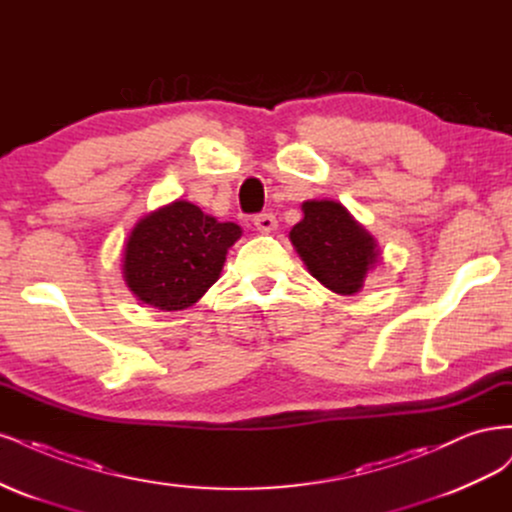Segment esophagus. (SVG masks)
Segmentation results:
<instances>
[{
	"label": "esophagus",
	"mask_w": 512,
	"mask_h": 512,
	"mask_svg": "<svg viewBox=\"0 0 512 512\" xmlns=\"http://www.w3.org/2000/svg\"><path fill=\"white\" fill-rule=\"evenodd\" d=\"M253 223H255V227H257V232H261V234H272L274 229L278 227L276 217H274L272 212H261V214H257V217L253 219Z\"/></svg>",
	"instance_id": "1"
}]
</instances>
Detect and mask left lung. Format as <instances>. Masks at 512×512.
Wrapping results in <instances>:
<instances>
[{
    "mask_svg": "<svg viewBox=\"0 0 512 512\" xmlns=\"http://www.w3.org/2000/svg\"><path fill=\"white\" fill-rule=\"evenodd\" d=\"M304 219L289 232L293 249L323 287L355 295L381 259L378 244L353 214L334 200H308Z\"/></svg>",
    "mask_w": 512,
    "mask_h": 512,
    "instance_id": "8db88e82",
    "label": "left lung"
}]
</instances>
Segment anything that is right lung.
Masks as SVG:
<instances>
[{
  "label": "right lung",
  "instance_id": "1",
  "mask_svg": "<svg viewBox=\"0 0 512 512\" xmlns=\"http://www.w3.org/2000/svg\"><path fill=\"white\" fill-rule=\"evenodd\" d=\"M240 236V225L221 223L187 200L161 206L144 214L125 242V285L153 308H191L217 283Z\"/></svg>",
  "mask_w": 512,
  "mask_h": 512
}]
</instances>
